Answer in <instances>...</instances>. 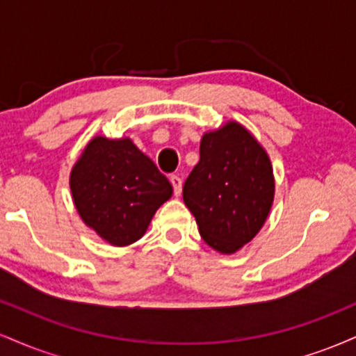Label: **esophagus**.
Wrapping results in <instances>:
<instances>
[{
    "instance_id": "obj_1",
    "label": "esophagus",
    "mask_w": 356,
    "mask_h": 356,
    "mask_svg": "<svg viewBox=\"0 0 356 356\" xmlns=\"http://www.w3.org/2000/svg\"><path fill=\"white\" fill-rule=\"evenodd\" d=\"M170 184H172L174 187V195L175 197H179L182 192V179L179 177V175H172V177H170Z\"/></svg>"
}]
</instances>
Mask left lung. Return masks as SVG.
<instances>
[{
    "label": "left lung",
    "mask_w": 356,
    "mask_h": 356,
    "mask_svg": "<svg viewBox=\"0 0 356 356\" xmlns=\"http://www.w3.org/2000/svg\"><path fill=\"white\" fill-rule=\"evenodd\" d=\"M201 159L182 197L199 234L220 254H234L266 222L275 201L269 155L239 122L229 120L201 138Z\"/></svg>",
    "instance_id": "obj_1"
}]
</instances>
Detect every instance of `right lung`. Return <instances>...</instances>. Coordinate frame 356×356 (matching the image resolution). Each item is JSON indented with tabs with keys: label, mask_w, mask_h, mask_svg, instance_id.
<instances>
[{
	"label": "right lung",
	"mask_w": 356,
	"mask_h": 356,
	"mask_svg": "<svg viewBox=\"0 0 356 356\" xmlns=\"http://www.w3.org/2000/svg\"><path fill=\"white\" fill-rule=\"evenodd\" d=\"M70 191L85 226L117 248L145 234L172 186L132 138L95 136L72 167Z\"/></svg>",
	"instance_id": "1"
}]
</instances>
